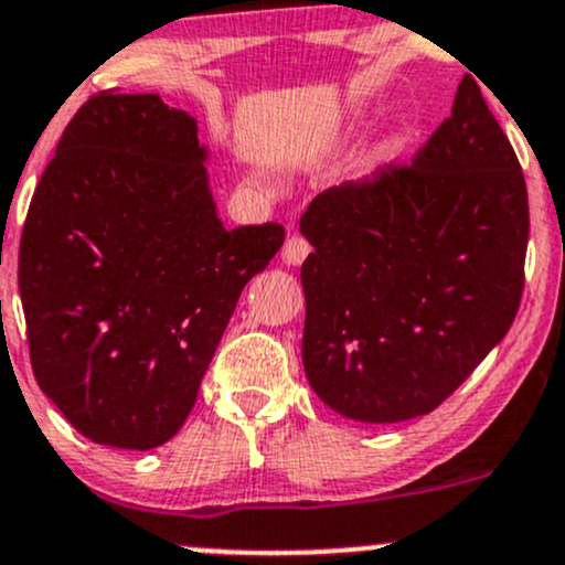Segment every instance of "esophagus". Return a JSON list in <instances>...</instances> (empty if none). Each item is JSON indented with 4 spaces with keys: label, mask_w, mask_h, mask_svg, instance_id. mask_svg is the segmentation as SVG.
<instances>
[{
    "label": "esophagus",
    "mask_w": 565,
    "mask_h": 565,
    "mask_svg": "<svg viewBox=\"0 0 565 565\" xmlns=\"http://www.w3.org/2000/svg\"><path fill=\"white\" fill-rule=\"evenodd\" d=\"M308 254H311V244H308V241L297 233L289 235L287 244H284V249H281V257L287 265H300Z\"/></svg>",
    "instance_id": "1"
}]
</instances>
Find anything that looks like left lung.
Instances as JSON below:
<instances>
[{"instance_id": "obj_1", "label": "left lung", "mask_w": 565, "mask_h": 565, "mask_svg": "<svg viewBox=\"0 0 565 565\" xmlns=\"http://www.w3.org/2000/svg\"><path fill=\"white\" fill-rule=\"evenodd\" d=\"M302 364L324 405L396 424L443 405L520 308L529 192L472 77L415 152L316 195L300 220Z\"/></svg>"}]
</instances>
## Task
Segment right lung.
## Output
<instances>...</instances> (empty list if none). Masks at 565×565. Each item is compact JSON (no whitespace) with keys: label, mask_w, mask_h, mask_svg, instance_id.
I'll list each match as a JSON object with an SVG mask.
<instances>
[{"label":"right lung","mask_w":565,"mask_h":565,"mask_svg":"<svg viewBox=\"0 0 565 565\" xmlns=\"http://www.w3.org/2000/svg\"><path fill=\"white\" fill-rule=\"evenodd\" d=\"M188 111L102 90L72 117L18 249L31 370L83 437L150 450L182 429L278 222L227 231Z\"/></svg>","instance_id":"1"}]
</instances>
